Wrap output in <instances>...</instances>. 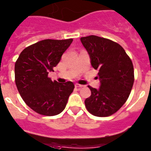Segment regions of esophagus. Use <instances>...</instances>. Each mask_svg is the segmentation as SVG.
<instances>
[{
	"mask_svg": "<svg viewBox=\"0 0 151 151\" xmlns=\"http://www.w3.org/2000/svg\"><path fill=\"white\" fill-rule=\"evenodd\" d=\"M83 85H81V84H79V83H75V87H77V88H81V87H83Z\"/></svg>",
	"mask_w": 151,
	"mask_h": 151,
	"instance_id": "obj_1",
	"label": "esophagus"
}]
</instances>
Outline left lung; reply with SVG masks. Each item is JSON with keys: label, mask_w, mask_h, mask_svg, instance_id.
Listing matches in <instances>:
<instances>
[{"label": "left lung", "mask_w": 151, "mask_h": 151, "mask_svg": "<svg viewBox=\"0 0 151 151\" xmlns=\"http://www.w3.org/2000/svg\"><path fill=\"white\" fill-rule=\"evenodd\" d=\"M91 65L98 70L99 90L88 86L91 95L85 106L92 115L106 117L120 109L130 95L134 81V67L124 48L115 42L96 36L81 37Z\"/></svg>", "instance_id": "obj_1"}]
</instances>
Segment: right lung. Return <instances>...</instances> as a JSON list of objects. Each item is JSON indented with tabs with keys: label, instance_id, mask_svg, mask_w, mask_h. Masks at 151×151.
I'll use <instances>...</instances> for the list:
<instances>
[{
	"label": "right lung",
	"instance_id": "add662e5",
	"mask_svg": "<svg viewBox=\"0 0 151 151\" xmlns=\"http://www.w3.org/2000/svg\"><path fill=\"white\" fill-rule=\"evenodd\" d=\"M73 39H44L27 47L15 63V83L26 104L37 113L58 115L74 89L71 81L60 83L48 77Z\"/></svg>",
	"mask_w": 151,
	"mask_h": 151
}]
</instances>
